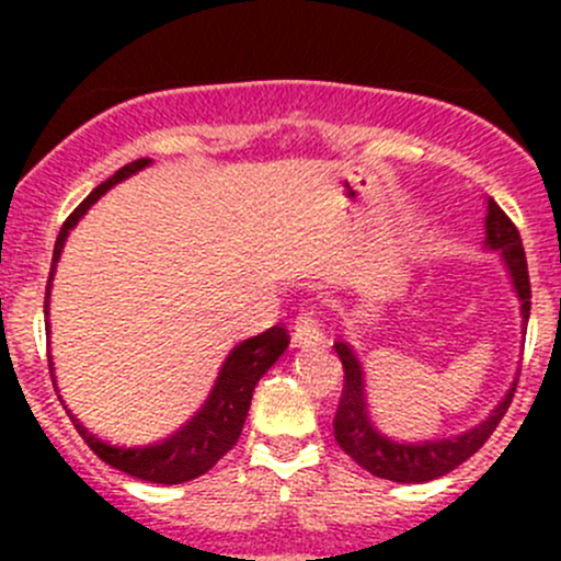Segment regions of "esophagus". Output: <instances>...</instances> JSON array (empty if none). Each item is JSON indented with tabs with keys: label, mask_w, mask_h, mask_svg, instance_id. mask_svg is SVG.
Here are the masks:
<instances>
[{
	"label": "esophagus",
	"mask_w": 561,
	"mask_h": 561,
	"mask_svg": "<svg viewBox=\"0 0 561 561\" xmlns=\"http://www.w3.org/2000/svg\"><path fill=\"white\" fill-rule=\"evenodd\" d=\"M293 342L298 347H314L322 342V328L317 322L314 312H301L296 317V325H293Z\"/></svg>",
	"instance_id": "obj_1"
}]
</instances>
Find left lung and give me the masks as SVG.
I'll use <instances>...</instances> for the list:
<instances>
[{"label":"left lung","mask_w":561,"mask_h":561,"mask_svg":"<svg viewBox=\"0 0 561 561\" xmlns=\"http://www.w3.org/2000/svg\"><path fill=\"white\" fill-rule=\"evenodd\" d=\"M485 244L491 249H500L505 257L507 271L516 285L518 301H522L524 322L529 320L531 307V285H529V268H526V254L522 247V236L513 219L489 201V217H485ZM339 360L344 366V386L342 399H339L336 417H333V437H336L339 448L353 458L358 467L366 472L377 474V478L396 480V483H426V480L443 478L458 463L467 461L469 456L478 454L485 445V439L494 434L500 421L505 417L507 407H511L513 393H516V382L507 390L505 399L500 401L494 412L485 417L480 426L472 432L461 434L454 439H434V443H393V439L382 437L366 415V396H364V371H360L358 358L353 350L344 342L333 344Z\"/></svg>","instance_id":"left-lung-1"}]
</instances>
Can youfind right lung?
Wrapping results in <instances>:
<instances>
[{"instance_id": "add662e5", "label": "right lung", "mask_w": 561, "mask_h": 561, "mask_svg": "<svg viewBox=\"0 0 561 561\" xmlns=\"http://www.w3.org/2000/svg\"><path fill=\"white\" fill-rule=\"evenodd\" d=\"M146 165H149V160H135L129 162V165L118 168L111 179L98 186V190L89 192L87 201L65 219L59 236H56L50 276H54L56 260H59L61 247H65V239L67 233H70L72 225H76L78 219L87 214V208L92 206L103 192L111 190L116 181L127 179L129 173L140 171V168ZM50 276L48 287H45V307H48ZM287 344H290V333H287L285 325H274L265 333H260V336L241 342L239 347L228 355V360H225L217 386H214L211 396H208V401L203 404V410L197 412L181 432H175L173 437L162 439V443L157 445H146V448H118V445H107L100 437H94L92 432H87V428L78 423V417H72V412H67V415L76 423L83 443L103 458L105 463H111V467L122 469V472L133 474V478L149 480V483H186V480H195L201 478V474H206L219 458L228 454V450H233V445L239 443L241 437V428H244L254 386H257L260 377L276 364V358L285 353Z\"/></svg>"}]
</instances>
